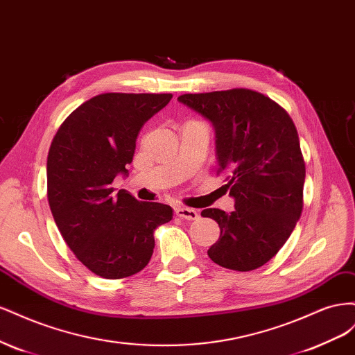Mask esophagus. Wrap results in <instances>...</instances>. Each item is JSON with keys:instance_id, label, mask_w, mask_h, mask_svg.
Segmentation results:
<instances>
[{"instance_id": "esophagus-1", "label": "esophagus", "mask_w": 355, "mask_h": 355, "mask_svg": "<svg viewBox=\"0 0 355 355\" xmlns=\"http://www.w3.org/2000/svg\"><path fill=\"white\" fill-rule=\"evenodd\" d=\"M176 216L185 220H196L198 218V211L194 209H188V207H176L175 209Z\"/></svg>"}]
</instances>
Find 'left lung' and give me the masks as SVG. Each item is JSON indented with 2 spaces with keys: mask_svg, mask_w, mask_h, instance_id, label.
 Wrapping results in <instances>:
<instances>
[{
  "mask_svg": "<svg viewBox=\"0 0 355 355\" xmlns=\"http://www.w3.org/2000/svg\"><path fill=\"white\" fill-rule=\"evenodd\" d=\"M179 102L211 121L218 175L223 173L235 210L206 209L220 237L210 259L234 271H252L272 259L304 209L305 161L295 123L283 106L250 89L182 94Z\"/></svg>",
  "mask_w": 355,
  "mask_h": 355,
  "instance_id": "8db88e82",
  "label": "left lung"
}]
</instances>
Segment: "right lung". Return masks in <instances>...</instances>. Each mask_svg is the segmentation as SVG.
<instances>
[{
	"label": "right lung",
	"instance_id": "1",
	"mask_svg": "<svg viewBox=\"0 0 355 355\" xmlns=\"http://www.w3.org/2000/svg\"><path fill=\"white\" fill-rule=\"evenodd\" d=\"M171 93H102L72 111L47 157V198L63 240L89 270L108 280L142 271L151 261L154 231L173 218L167 204L114 191L127 175L144 124Z\"/></svg>",
	"mask_w": 355,
	"mask_h": 355
}]
</instances>
